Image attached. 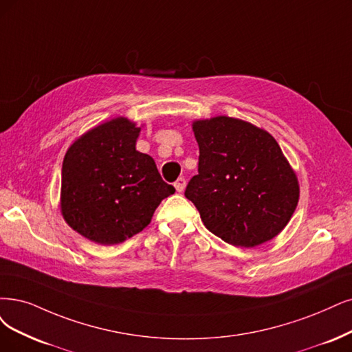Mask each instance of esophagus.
Segmentation results:
<instances>
[{
	"instance_id": "1",
	"label": "esophagus",
	"mask_w": 352,
	"mask_h": 352,
	"mask_svg": "<svg viewBox=\"0 0 352 352\" xmlns=\"http://www.w3.org/2000/svg\"><path fill=\"white\" fill-rule=\"evenodd\" d=\"M174 187H175V190H177L178 192H183L184 188H186V178L179 177V178L175 181V183H174Z\"/></svg>"
}]
</instances>
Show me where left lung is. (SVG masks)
Segmentation results:
<instances>
[{"label":"left lung","mask_w":352,"mask_h":352,"mask_svg":"<svg viewBox=\"0 0 352 352\" xmlns=\"http://www.w3.org/2000/svg\"><path fill=\"white\" fill-rule=\"evenodd\" d=\"M199 174L186 188L204 226L254 248L276 238L298 201V181L277 140L248 122L217 116L192 123Z\"/></svg>","instance_id":"left-lung-1"}]
</instances>
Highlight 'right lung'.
Wrapping results in <instances>:
<instances>
[{
	"instance_id": "add662e5",
	"label": "right lung",
	"mask_w": 352,
	"mask_h": 352,
	"mask_svg": "<svg viewBox=\"0 0 352 352\" xmlns=\"http://www.w3.org/2000/svg\"><path fill=\"white\" fill-rule=\"evenodd\" d=\"M139 132L133 122L117 117L88 130L65 155L60 212L89 241L116 245L132 238L175 192L152 156L136 151Z\"/></svg>"
}]
</instances>
